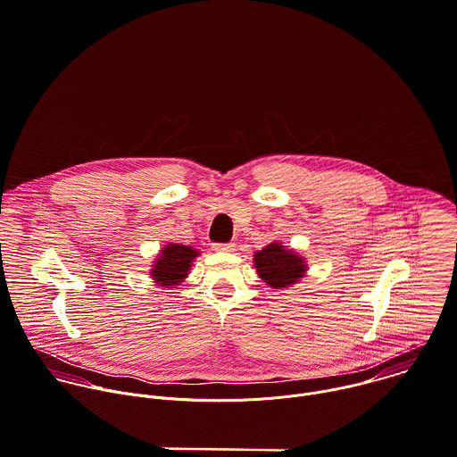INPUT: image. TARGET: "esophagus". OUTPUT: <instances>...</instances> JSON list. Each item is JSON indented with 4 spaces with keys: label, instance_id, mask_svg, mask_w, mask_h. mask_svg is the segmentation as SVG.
Returning <instances> with one entry per match:
<instances>
[{
    "label": "esophagus",
    "instance_id": "34e87169",
    "mask_svg": "<svg viewBox=\"0 0 457 457\" xmlns=\"http://www.w3.org/2000/svg\"><path fill=\"white\" fill-rule=\"evenodd\" d=\"M214 252H234L236 250V243H216L212 245Z\"/></svg>",
    "mask_w": 457,
    "mask_h": 457
}]
</instances>
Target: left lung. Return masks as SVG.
Returning <instances> with one entry per match:
<instances>
[{
  "mask_svg": "<svg viewBox=\"0 0 457 457\" xmlns=\"http://www.w3.org/2000/svg\"><path fill=\"white\" fill-rule=\"evenodd\" d=\"M253 266L259 278L271 289H284L298 284L309 270L305 257L293 248H286L280 241H273L255 252Z\"/></svg>",
  "mask_w": 457,
  "mask_h": 457,
  "instance_id": "8db88e82",
  "label": "left lung"
}]
</instances>
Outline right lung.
Masks as SVG:
<instances>
[{
    "instance_id": "add662e5",
    "label": "right lung",
    "mask_w": 457,
    "mask_h": 457,
    "mask_svg": "<svg viewBox=\"0 0 457 457\" xmlns=\"http://www.w3.org/2000/svg\"><path fill=\"white\" fill-rule=\"evenodd\" d=\"M198 255L200 252L193 246L180 245V243H166L159 250L152 264L150 277L154 278L155 286H161V287L180 286L187 278L193 268V262Z\"/></svg>"
}]
</instances>
